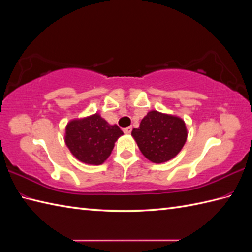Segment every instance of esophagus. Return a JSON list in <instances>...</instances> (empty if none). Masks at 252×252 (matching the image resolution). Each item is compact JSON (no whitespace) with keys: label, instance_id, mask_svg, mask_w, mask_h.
<instances>
[{"label":"esophagus","instance_id":"esophagus-1","mask_svg":"<svg viewBox=\"0 0 252 252\" xmlns=\"http://www.w3.org/2000/svg\"><path fill=\"white\" fill-rule=\"evenodd\" d=\"M124 132H125L126 134H130V133L132 132V126H127V127L124 128Z\"/></svg>","mask_w":252,"mask_h":252}]
</instances>
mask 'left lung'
Here are the masks:
<instances>
[{
  "label": "left lung",
  "mask_w": 252,
  "mask_h": 252,
  "mask_svg": "<svg viewBox=\"0 0 252 252\" xmlns=\"http://www.w3.org/2000/svg\"><path fill=\"white\" fill-rule=\"evenodd\" d=\"M142 154L153 163H164L176 157L188 137L185 121L178 116L150 110L140 121L139 127L133 128Z\"/></svg>",
  "instance_id": "left-lung-1"
}]
</instances>
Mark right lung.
Returning a JSON list of instances; mask_svg holds the SVG:
<instances>
[{
	"label": "right lung",
	"instance_id": "obj_1",
	"mask_svg": "<svg viewBox=\"0 0 252 252\" xmlns=\"http://www.w3.org/2000/svg\"><path fill=\"white\" fill-rule=\"evenodd\" d=\"M124 132L117 125H109L99 114L73 119L65 127L64 140L71 154L78 161L99 165L107 160L115 143Z\"/></svg>",
	"mask_w": 252,
	"mask_h": 252
}]
</instances>
